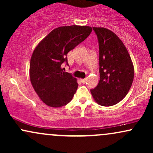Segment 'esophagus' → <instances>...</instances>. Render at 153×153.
I'll list each match as a JSON object with an SVG mask.
<instances>
[{"label":"esophagus","instance_id":"1","mask_svg":"<svg viewBox=\"0 0 153 153\" xmlns=\"http://www.w3.org/2000/svg\"><path fill=\"white\" fill-rule=\"evenodd\" d=\"M80 81L82 82V83H85L86 82V79L84 78V79H80Z\"/></svg>","mask_w":153,"mask_h":153}]
</instances>
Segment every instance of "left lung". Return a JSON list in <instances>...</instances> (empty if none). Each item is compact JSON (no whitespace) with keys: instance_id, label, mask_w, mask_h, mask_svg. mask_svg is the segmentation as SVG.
Masks as SVG:
<instances>
[{"instance_id":"1","label":"left lung","mask_w":153,"mask_h":153,"mask_svg":"<svg viewBox=\"0 0 153 153\" xmlns=\"http://www.w3.org/2000/svg\"><path fill=\"white\" fill-rule=\"evenodd\" d=\"M93 29L99 41L100 80L91 92L101 106H114L129 92L134 79V66L124 43L113 31L103 27Z\"/></svg>"}]
</instances>
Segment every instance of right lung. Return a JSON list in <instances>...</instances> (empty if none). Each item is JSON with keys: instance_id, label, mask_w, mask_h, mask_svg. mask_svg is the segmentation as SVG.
Wrapping results in <instances>:
<instances>
[{"instance_id": "right-lung-1", "label": "right lung", "mask_w": 153, "mask_h": 153, "mask_svg": "<svg viewBox=\"0 0 153 153\" xmlns=\"http://www.w3.org/2000/svg\"><path fill=\"white\" fill-rule=\"evenodd\" d=\"M87 26H60L52 30L38 44L31 55L30 80L35 92L45 104L61 107L68 104L76 92L77 79L63 72L67 54L90 35Z\"/></svg>"}]
</instances>
